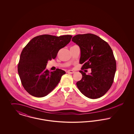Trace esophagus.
<instances>
[{
    "instance_id": "34e87169",
    "label": "esophagus",
    "mask_w": 134,
    "mask_h": 134,
    "mask_svg": "<svg viewBox=\"0 0 134 134\" xmlns=\"http://www.w3.org/2000/svg\"><path fill=\"white\" fill-rule=\"evenodd\" d=\"M75 72L73 70H68L67 71V73H74Z\"/></svg>"
}]
</instances>
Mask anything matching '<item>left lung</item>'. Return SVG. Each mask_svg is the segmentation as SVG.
Listing matches in <instances>:
<instances>
[{
  "mask_svg": "<svg viewBox=\"0 0 134 134\" xmlns=\"http://www.w3.org/2000/svg\"><path fill=\"white\" fill-rule=\"evenodd\" d=\"M72 41L80 48L81 70L91 69L88 75L83 71H79L82 78L76 83L78 88L89 98L104 96L114 82L116 68L111 48L107 42L92 34L77 35Z\"/></svg>",
  "mask_w": 134,
  "mask_h": 134,
  "instance_id": "1",
  "label": "left lung"
}]
</instances>
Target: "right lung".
<instances>
[{
  "label": "right lung",
  "mask_w": 134,
  "mask_h": 134,
  "mask_svg": "<svg viewBox=\"0 0 134 134\" xmlns=\"http://www.w3.org/2000/svg\"><path fill=\"white\" fill-rule=\"evenodd\" d=\"M72 37L71 35H40L24 47L18 70L21 84L29 94L42 97L56 87L66 72L60 69L50 72L46 69V65L48 60L55 59L59 50L67 45Z\"/></svg>",
  "instance_id": "right-lung-1"
}]
</instances>
